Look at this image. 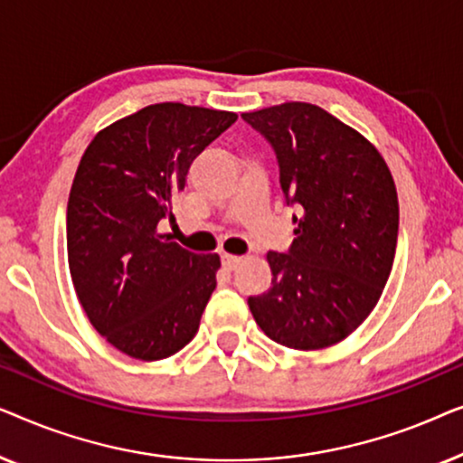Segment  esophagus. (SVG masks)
Instances as JSON below:
<instances>
[{
	"instance_id": "1",
	"label": "esophagus",
	"mask_w": 463,
	"mask_h": 463,
	"mask_svg": "<svg viewBox=\"0 0 463 463\" xmlns=\"http://www.w3.org/2000/svg\"><path fill=\"white\" fill-rule=\"evenodd\" d=\"M221 261H223V268L227 271H233L238 268L240 263H242V257H236V255H223L221 257Z\"/></svg>"
}]
</instances>
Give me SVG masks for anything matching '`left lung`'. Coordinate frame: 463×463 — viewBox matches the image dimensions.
<instances>
[{"label": "left lung", "instance_id": "left-lung-1", "mask_svg": "<svg viewBox=\"0 0 463 463\" xmlns=\"http://www.w3.org/2000/svg\"><path fill=\"white\" fill-rule=\"evenodd\" d=\"M271 143L293 217L288 255L268 252L271 288L250 297L261 331L290 350H325L375 309L394 263L398 194L364 135L312 103L242 113Z\"/></svg>", "mask_w": 463, "mask_h": 463}]
</instances>
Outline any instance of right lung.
I'll return each mask as SVG.
<instances>
[{"label":"right lung","mask_w":463,"mask_h":463,"mask_svg":"<svg viewBox=\"0 0 463 463\" xmlns=\"http://www.w3.org/2000/svg\"><path fill=\"white\" fill-rule=\"evenodd\" d=\"M238 116L156 103L99 130L67 204V259L90 325L126 356L162 360L195 337L217 287L219 255L160 233L187 170Z\"/></svg>","instance_id":"1"}]
</instances>
